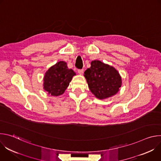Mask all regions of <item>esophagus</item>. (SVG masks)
<instances>
[{
	"mask_svg": "<svg viewBox=\"0 0 161 161\" xmlns=\"http://www.w3.org/2000/svg\"><path fill=\"white\" fill-rule=\"evenodd\" d=\"M78 73L79 75H82L83 73V69H79L78 71Z\"/></svg>",
	"mask_w": 161,
	"mask_h": 161,
	"instance_id": "obj_1",
	"label": "esophagus"
}]
</instances>
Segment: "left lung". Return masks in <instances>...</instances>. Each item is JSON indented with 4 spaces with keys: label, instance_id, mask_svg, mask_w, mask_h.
I'll return each mask as SVG.
<instances>
[{
    "label": "left lung",
    "instance_id": "1",
    "mask_svg": "<svg viewBox=\"0 0 161 161\" xmlns=\"http://www.w3.org/2000/svg\"><path fill=\"white\" fill-rule=\"evenodd\" d=\"M84 76L91 92L99 99L117 94L122 86V77L116 69L98 60L91 62Z\"/></svg>",
    "mask_w": 161,
    "mask_h": 161
}]
</instances>
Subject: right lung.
I'll use <instances>...</instances> for the list:
<instances>
[{"label":"right lung","instance_id":"obj_1","mask_svg":"<svg viewBox=\"0 0 161 161\" xmlns=\"http://www.w3.org/2000/svg\"><path fill=\"white\" fill-rule=\"evenodd\" d=\"M76 73L67 67V63L60 61L50 67L43 78V88L52 96H59L64 93Z\"/></svg>","mask_w":161,"mask_h":161}]
</instances>
